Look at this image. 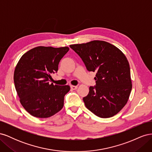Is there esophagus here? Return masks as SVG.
<instances>
[{"label": "esophagus", "mask_w": 152, "mask_h": 152, "mask_svg": "<svg viewBox=\"0 0 152 152\" xmlns=\"http://www.w3.org/2000/svg\"><path fill=\"white\" fill-rule=\"evenodd\" d=\"M70 87H71V89H73V90H75V89H77V86H70Z\"/></svg>", "instance_id": "obj_1"}]
</instances>
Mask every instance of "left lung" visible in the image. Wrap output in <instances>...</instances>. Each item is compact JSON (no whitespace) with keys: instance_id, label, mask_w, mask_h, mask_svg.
<instances>
[{"instance_id":"obj_1","label":"left lung","mask_w":152,"mask_h":152,"mask_svg":"<svg viewBox=\"0 0 152 152\" xmlns=\"http://www.w3.org/2000/svg\"><path fill=\"white\" fill-rule=\"evenodd\" d=\"M87 70L96 72V86L83 98L86 108L101 118L117 114L129 98L132 82L129 63L121 50L102 40L70 45Z\"/></svg>"}]
</instances>
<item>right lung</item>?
I'll list each match as a JSON object with an SVG mask.
<instances>
[{
	"label": "right lung",
	"mask_w": 152,
	"mask_h": 152,
	"mask_svg": "<svg viewBox=\"0 0 152 152\" xmlns=\"http://www.w3.org/2000/svg\"><path fill=\"white\" fill-rule=\"evenodd\" d=\"M68 50V47L38 46L25 53L18 62L14 72L15 88L21 104L32 116L48 118L63 108L70 87L50 84L49 81Z\"/></svg>",
	"instance_id": "obj_1"
}]
</instances>
